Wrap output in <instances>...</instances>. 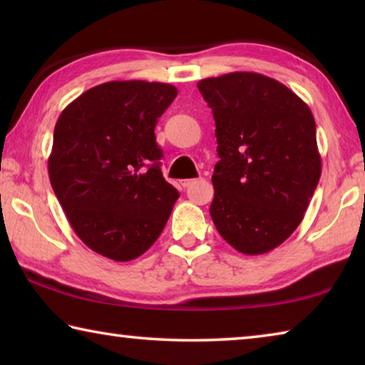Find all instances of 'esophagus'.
Masks as SVG:
<instances>
[{
  "instance_id": "esophagus-1",
  "label": "esophagus",
  "mask_w": 365,
  "mask_h": 365,
  "mask_svg": "<svg viewBox=\"0 0 365 365\" xmlns=\"http://www.w3.org/2000/svg\"><path fill=\"white\" fill-rule=\"evenodd\" d=\"M193 183H196L195 178H187V180H182V182H180V185H182L183 188H188V187H191V185H193Z\"/></svg>"
}]
</instances>
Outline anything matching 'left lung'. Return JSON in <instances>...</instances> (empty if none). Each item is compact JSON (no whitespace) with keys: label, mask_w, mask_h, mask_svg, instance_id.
Segmentation results:
<instances>
[{"label":"left lung","mask_w":365,"mask_h":365,"mask_svg":"<svg viewBox=\"0 0 365 365\" xmlns=\"http://www.w3.org/2000/svg\"><path fill=\"white\" fill-rule=\"evenodd\" d=\"M197 90L212 109L219 145L214 225L237 251L264 255L298 228L317 188L316 120L298 95L256 72L205 78Z\"/></svg>","instance_id":"1"}]
</instances>
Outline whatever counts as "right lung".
Segmentation results:
<instances>
[{"label": "right lung", "instance_id": "obj_1", "mask_svg": "<svg viewBox=\"0 0 365 365\" xmlns=\"http://www.w3.org/2000/svg\"><path fill=\"white\" fill-rule=\"evenodd\" d=\"M177 93L169 83L115 80L59 115L49 182L73 232L98 255L137 259L168 224L178 191L160 172L154 127Z\"/></svg>", "mask_w": 365, "mask_h": 365}]
</instances>
